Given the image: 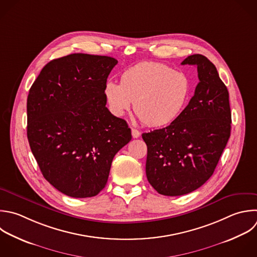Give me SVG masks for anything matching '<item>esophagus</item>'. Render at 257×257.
Here are the masks:
<instances>
[{
	"mask_svg": "<svg viewBox=\"0 0 257 257\" xmlns=\"http://www.w3.org/2000/svg\"><path fill=\"white\" fill-rule=\"evenodd\" d=\"M132 136L134 139H138L141 136V133L136 128H132Z\"/></svg>",
	"mask_w": 257,
	"mask_h": 257,
	"instance_id": "1",
	"label": "esophagus"
}]
</instances>
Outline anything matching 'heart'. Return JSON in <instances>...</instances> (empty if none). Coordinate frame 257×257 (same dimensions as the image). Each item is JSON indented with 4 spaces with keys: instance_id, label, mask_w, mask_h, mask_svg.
Here are the masks:
<instances>
[{
    "instance_id": "heart-1",
    "label": "heart",
    "mask_w": 257,
    "mask_h": 257,
    "mask_svg": "<svg viewBox=\"0 0 257 257\" xmlns=\"http://www.w3.org/2000/svg\"><path fill=\"white\" fill-rule=\"evenodd\" d=\"M192 85L189 76L170 66L146 61L125 69L120 83L107 80L103 87L106 104L115 116L126 113L134 102L138 117L148 126L172 123L188 103Z\"/></svg>"
}]
</instances>
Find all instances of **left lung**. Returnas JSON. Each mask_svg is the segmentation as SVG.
I'll use <instances>...</instances> for the list:
<instances>
[{"label": "left lung", "instance_id": "left-lung-1", "mask_svg": "<svg viewBox=\"0 0 257 257\" xmlns=\"http://www.w3.org/2000/svg\"><path fill=\"white\" fill-rule=\"evenodd\" d=\"M182 64L197 66L194 96L170 125L142 136L148 147V181L165 196L201 187L213 175L231 131L229 93L215 65L201 54Z\"/></svg>", "mask_w": 257, "mask_h": 257}]
</instances>
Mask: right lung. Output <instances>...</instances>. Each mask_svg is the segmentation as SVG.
Returning a JSON list of instances; mask_svg holds the SVG:
<instances>
[{"label":"right lung","mask_w":257,"mask_h":257,"mask_svg":"<svg viewBox=\"0 0 257 257\" xmlns=\"http://www.w3.org/2000/svg\"><path fill=\"white\" fill-rule=\"evenodd\" d=\"M117 60L74 53L47 63L27 99V137L43 177L73 198L96 196L115 154L132 140L105 106L103 87Z\"/></svg>","instance_id":"obj_1"}]
</instances>
